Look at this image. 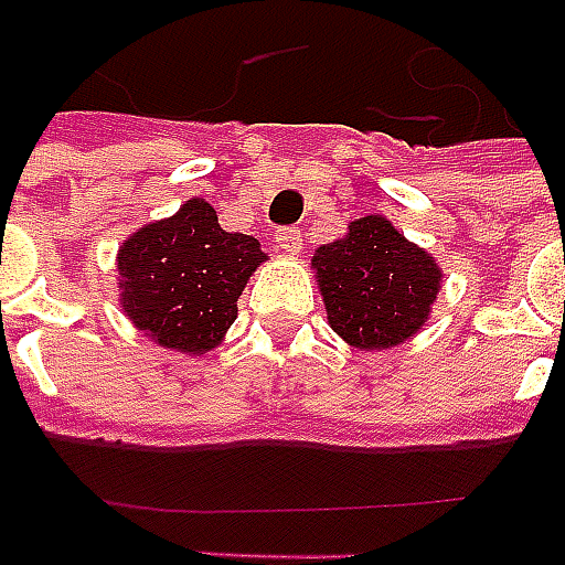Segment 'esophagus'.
I'll return each mask as SVG.
<instances>
[{"mask_svg": "<svg viewBox=\"0 0 565 565\" xmlns=\"http://www.w3.org/2000/svg\"><path fill=\"white\" fill-rule=\"evenodd\" d=\"M277 244L282 253H288V256H298L300 249H303V235H300V228L286 226L277 232Z\"/></svg>", "mask_w": 565, "mask_h": 565, "instance_id": "1", "label": "esophagus"}]
</instances>
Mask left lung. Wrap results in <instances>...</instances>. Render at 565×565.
I'll list each match as a JSON object with an SVG mask.
<instances>
[{
    "mask_svg": "<svg viewBox=\"0 0 565 565\" xmlns=\"http://www.w3.org/2000/svg\"><path fill=\"white\" fill-rule=\"evenodd\" d=\"M316 282L330 328L360 351L402 345L423 330L440 291V265L381 214L316 249Z\"/></svg>",
    "mask_w": 565,
    "mask_h": 565,
    "instance_id": "8db88e82",
    "label": "left lung"
}]
</instances>
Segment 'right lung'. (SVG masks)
<instances>
[{"label": "right lung", "mask_w": 565, "mask_h": 565, "mask_svg": "<svg viewBox=\"0 0 565 565\" xmlns=\"http://www.w3.org/2000/svg\"><path fill=\"white\" fill-rule=\"evenodd\" d=\"M265 258L256 237L220 228L217 211L190 199L121 244V309L157 345L199 358L235 324L237 298Z\"/></svg>", "instance_id": "1"}]
</instances>
